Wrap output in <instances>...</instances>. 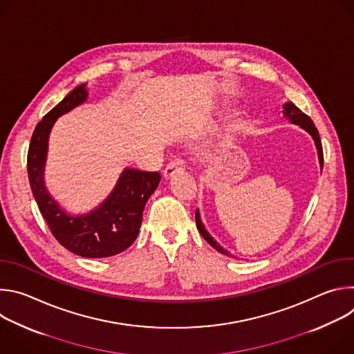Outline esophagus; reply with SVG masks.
<instances>
[{"label": "esophagus", "instance_id": "esophagus-1", "mask_svg": "<svg viewBox=\"0 0 354 354\" xmlns=\"http://www.w3.org/2000/svg\"><path fill=\"white\" fill-rule=\"evenodd\" d=\"M183 169H185V161L182 158H175L174 161H171L167 165V168L164 171V176H165V179H169V178L175 176L176 174L182 172Z\"/></svg>", "mask_w": 354, "mask_h": 354}]
</instances>
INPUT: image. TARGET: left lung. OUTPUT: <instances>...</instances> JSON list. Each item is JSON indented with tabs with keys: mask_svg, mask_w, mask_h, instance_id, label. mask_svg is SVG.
<instances>
[{
	"mask_svg": "<svg viewBox=\"0 0 354 354\" xmlns=\"http://www.w3.org/2000/svg\"><path fill=\"white\" fill-rule=\"evenodd\" d=\"M283 115L284 118H287L292 124H297L299 126L301 129H304L314 140L315 142V147H317V151H318V160H319V165L322 168V164H324V154H322V144H321V138H319V133L314 124V122L311 120L310 116H307L304 112H301L292 102H287L283 105ZM196 227L200 232V235L203 236L214 249H217L220 254L223 255H227V257H231L230 252L227 249H224L223 246H220V243H217V241L207 232L206 227L203 225V223H201V218H200V213H198V209L196 210Z\"/></svg>",
	"mask_w": 354,
	"mask_h": 354,
	"instance_id": "8db88e82",
	"label": "left lung"
}]
</instances>
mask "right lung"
Returning <instances> with one entry per match:
<instances>
[{"label": "right lung", "mask_w": 354, "mask_h": 354, "mask_svg": "<svg viewBox=\"0 0 354 354\" xmlns=\"http://www.w3.org/2000/svg\"><path fill=\"white\" fill-rule=\"evenodd\" d=\"M86 99V84H81L37 123L28 151V176L37 207L55 238L73 254L97 259L118 255L136 241L145 203L161 175L124 168L109 196L89 213L74 216L59 206L44 185L50 131L60 116Z\"/></svg>", "instance_id": "add662e5"}]
</instances>
